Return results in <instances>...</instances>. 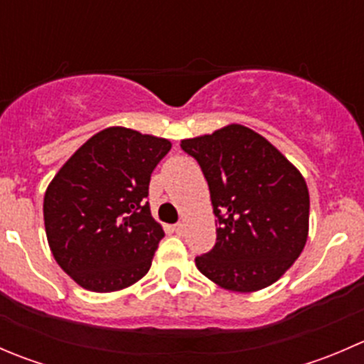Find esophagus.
<instances>
[{"instance_id":"34e87169","label":"esophagus","mask_w":364,"mask_h":364,"mask_svg":"<svg viewBox=\"0 0 364 364\" xmlns=\"http://www.w3.org/2000/svg\"><path fill=\"white\" fill-rule=\"evenodd\" d=\"M185 229H186L185 223H181V222L176 223V225H174V230H176V234H178V236H183V234H185Z\"/></svg>"}]
</instances>
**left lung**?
Wrapping results in <instances>:
<instances>
[{
	"instance_id": "obj_1",
	"label": "left lung",
	"mask_w": 364,
	"mask_h": 364,
	"mask_svg": "<svg viewBox=\"0 0 364 364\" xmlns=\"http://www.w3.org/2000/svg\"><path fill=\"white\" fill-rule=\"evenodd\" d=\"M199 161L218 216L216 245L196 266L218 287L257 292L280 280L308 240L310 196L303 174L243 124L183 139Z\"/></svg>"
}]
</instances>
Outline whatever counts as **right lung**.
Segmentation results:
<instances>
[{"label": "right lung", "mask_w": 364, "mask_h": 364, "mask_svg": "<svg viewBox=\"0 0 364 364\" xmlns=\"http://www.w3.org/2000/svg\"><path fill=\"white\" fill-rule=\"evenodd\" d=\"M171 141L124 127L87 139L43 196L47 241L61 269L91 292H116L149 271L164 229L146 203Z\"/></svg>", "instance_id": "right-lung-1"}]
</instances>
